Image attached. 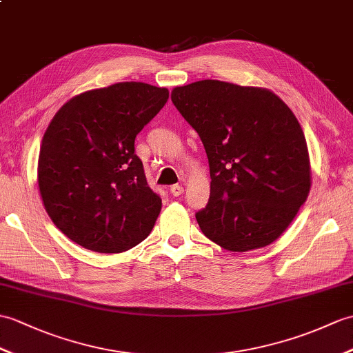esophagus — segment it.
Returning <instances> with one entry per match:
<instances>
[{
  "label": "esophagus",
  "instance_id": "34e87169",
  "mask_svg": "<svg viewBox=\"0 0 353 353\" xmlns=\"http://www.w3.org/2000/svg\"><path fill=\"white\" fill-rule=\"evenodd\" d=\"M170 192H171V195H174V196L182 195V194H183V186H180V185H173V186L170 188Z\"/></svg>",
  "mask_w": 353,
  "mask_h": 353
}]
</instances>
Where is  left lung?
<instances>
[{
    "instance_id": "left-lung-1",
    "label": "left lung",
    "mask_w": 353,
    "mask_h": 353,
    "mask_svg": "<svg viewBox=\"0 0 353 353\" xmlns=\"http://www.w3.org/2000/svg\"><path fill=\"white\" fill-rule=\"evenodd\" d=\"M171 101L209 159L210 196L195 214L204 236L234 252L272 243L311 185L307 141L294 114L266 88L216 79L176 87Z\"/></svg>"
}]
</instances>
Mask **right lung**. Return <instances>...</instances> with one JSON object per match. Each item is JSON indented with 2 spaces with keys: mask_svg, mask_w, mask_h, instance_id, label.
<instances>
[{
  "mask_svg": "<svg viewBox=\"0 0 353 353\" xmlns=\"http://www.w3.org/2000/svg\"><path fill=\"white\" fill-rule=\"evenodd\" d=\"M167 99V88L119 83L72 97L49 123L39 190L49 218L70 241L114 254L149 236L162 200L147 183L135 138Z\"/></svg>",
  "mask_w": 353,
  "mask_h": 353,
  "instance_id": "obj_1",
  "label": "right lung"
}]
</instances>
